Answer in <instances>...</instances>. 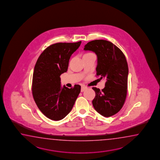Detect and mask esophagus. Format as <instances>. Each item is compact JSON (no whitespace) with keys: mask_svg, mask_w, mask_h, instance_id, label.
I'll use <instances>...</instances> for the list:
<instances>
[{"mask_svg":"<svg viewBox=\"0 0 160 160\" xmlns=\"http://www.w3.org/2000/svg\"><path fill=\"white\" fill-rule=\"evenodd\" d=\"M86 88H87V87H86L85 86H82L81 88V92H84Z\"/></svg>","mask_w":160,"mask_h":160,"instance_id":"1","label":"esophagus"}]
</instances>
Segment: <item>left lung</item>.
I'll return each mask as SVG.
<instances>
[{
  "label": "left lung",
  "mask_w": 160,
  "mask_h": 160,
  "mask_svg": "<svg viewBox=\"0 0 160 160\" xmlns=\"http://www.w3.org/2000/svg\"><path fill=\"white\" fill-rule=\"evenodd\" d=\"M84 50L96 54L97 75L106 80L102 90L92 88L95 92L92 105L101 115L113 116L122 109L127 95L129 69L125 56L115 44L102 39L89 42Z\"/></svg>",
  "instance_id": "obj_1"
}]
</instances>
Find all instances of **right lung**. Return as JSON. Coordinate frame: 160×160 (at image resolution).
<instances>
[{
	"instance_id": "right-lung-1",
	"label": "right lung",
	"mask_w": 160,
	"mask_h": 160,
	"mask_svg": "<svg viewBox=\"0 0 160 160\" xmlns=\"http://www.w3.org/2000/svg\"><path fill=\"white\" fill-rule=\"evenodd\" d=\"M81 43H57L46 48L34 68L32 92L38 108L49 119L59 121L71 112L81 86L61 87L60 75L68 71L70 57Z\"/></svg>"
}]
</instances>
